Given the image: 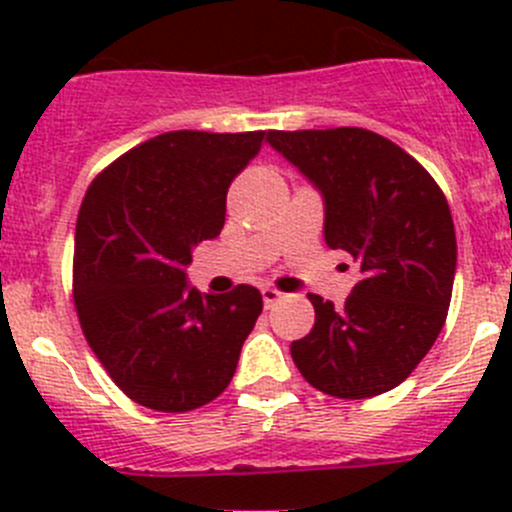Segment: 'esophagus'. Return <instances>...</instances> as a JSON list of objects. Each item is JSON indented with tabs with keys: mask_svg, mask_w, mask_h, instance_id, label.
I'll return each mask as SVG.
<instances>
[{
	"mask_svg": "<svg viewBox=\"0 0 512 512\" xmlns=\"http://www.w3.org/2000/svg\"><path fill=\"white\" fill-rule=\"evenodd\" d=\"M282 299H285V292H280V289L275 287H262V302H265L267 309H272L277 302H282Z\"/></svg>",
	"mask_w": 512,
	"mask_h": 512,
	"instance_id": "obj_1",
	"label": "esophagus"
}]
</instances>
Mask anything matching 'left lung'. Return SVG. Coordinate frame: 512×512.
<instances>
[{"label": "left lung", "mask_w": 512, "mask_h": 512, "mask_svg": "<svg viewBox=\"0 0 512 512\" xmlns=\"http://www.w3.org/2000/svg\"><path fill=\"white\" fill-rule=\"evenodd\" d=\"M324 200V242L359 262L344 307L309 294L312 332L292 342L299 374L337 399L399 386L446 322L456 275V230L436 180L389 138L366 128L270 131Z\"/></svg>", "instance_id": "obj_1"}]
</instances>
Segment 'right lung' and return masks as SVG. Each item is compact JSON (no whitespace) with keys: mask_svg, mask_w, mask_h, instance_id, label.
Listing matches in <instances>:
<instances>
[{"mask_svg":"<svg viewBox=\"0 0 512 512\" xmlns=\"http://www.w3.org/2000/svg\"><path fill=\"white\" fill-rule=\"evenodd\" d=\"M265 131H170L113 160L76 220L74 304L86 342L136 404L183 414L218 399L262 312L240 285H188L198 242L225 225L227 188Z\"/></svg>","mask_w":512,"mask_h":512,"instance_id":"1","label":"right lung"}]
</instances>
